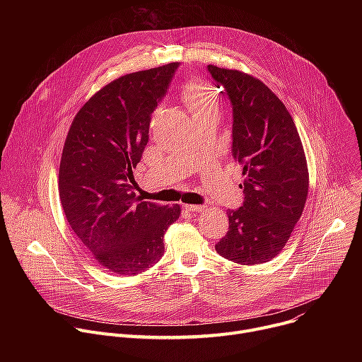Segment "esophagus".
<instances>
[{"instance_id":"esophagus-1","label":"esophagus","mask_w":362,"mask_h":362,"mask_svg":"<svg viewBox=\"0 0 362 362\" xmlns=\"http://www.w3.org/2000/svg\"><path fill=\"white\" fill-rule=\"evenodd\" d=\"M183 208L189 212H202L204 211V206H200V204H183Z\"/></svg>"}]
</instances>
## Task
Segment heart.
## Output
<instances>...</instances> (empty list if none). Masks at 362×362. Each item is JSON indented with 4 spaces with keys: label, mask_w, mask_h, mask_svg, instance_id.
<instances>
[{
    "label": "heart",
    "mask_w": 362,
    "mask_h": 362,
    "mask_svg": "<svg viewBox=\"0 0 362 362\" xmlns=\"http://www.w3.org/2000/svg\"><path fill=\"white\" fill-rule=\"evenodd\" d=\"M180 94L193 117L211 110H219L218 93L208 83L189 81L182 87Z\"/></svg>",
    "instance_id": "b5f03b06"
}]
</instances>
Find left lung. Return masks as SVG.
<instances>
[{"label": "left lung", "instance_id": "8db88e82", "mask_svg": "<svg viewBox=\"0 0 362 362\" xmlns=\"http://www.w3.org/2000/svg\"><path fill=\"white\" fill-rule=\"evenodd\" d=\"M232 105V154L243 166L245 200L229 211L216 252L240 265L268 262L284 249L308 196L305 151L292 116L276 94L239 70L208 66Z\"/></svg>", "mask_w": 362, "mask_h": 362}]
</instances>
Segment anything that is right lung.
<instances>
[{"label": "right lung", "mask_w": 362, "mask_h": 362, "mask_svg": "<svg viewBox=\"0 0 362 362\" xmlns=\"http://www.w3.org/2000/svg\"><path fill=\"white\" fill-rule=\"evenodd\" d=\"M179 67L122 76L76 115L62 154L59 194L67 222L94 259L117 275L159 262L163 236L180 206L143 202L129 182L148 141L151 113Z\"/></svg>", "instance_id": "1"}]
</instances>
